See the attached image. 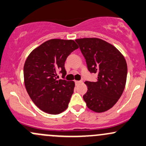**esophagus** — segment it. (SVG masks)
Segmentation results:
<instances>
[{
  "instance_id": "1",
  "label": "esophagus",
  "mask_w": 146,
  "mask_h": 146,
  "mask_svg": "<svg viewBox=\"0 0 146 146\" xmlns=\"http://www.w3.org/2000/svg\"><path fill=\"white\" fill-rule=\"evenodd\" d=\"M74 82H75V84H76V85H78V84H81L82 81H74Z\"/></svg>"
}]
</instances>
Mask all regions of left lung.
Masks as SVG:
<instances>
[{
	"label": "left lung",
	"mask_w": 146,
	"mask_h": 146,
	"mask_svg": "<svg viewBox=\"0 0 146 146\" xmlns=\"http://www.w3.org/2000/svg\"><path fill=\"white\" fill-rule=\"evenodd\" d=\"M85 58L90 73L98 75L96 82L86 81L88 91L83 96L88 108L102 113L112 108L124 91L127 65L114 46L99 38L75 40Z\"/></svg>",
	"instance_id": "obj_1"
}]
</instances>
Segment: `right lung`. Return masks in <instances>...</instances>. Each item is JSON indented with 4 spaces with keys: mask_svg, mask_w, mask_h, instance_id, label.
Here are the masks:
<instances>
[{
    "mask_svg": "<svg viewBox=\"0 0 146 146\" xmlns=\"http://www.w3.org/2000/svg\"><path fill=\"white\" fill-rule=\"evenodd\" d=\"M79 48L74 40L52 39L44 42L28 56L23 76L30 98L39 109L49 114H59L68 106L74 82L59 79L66 75L67 56Z\"/></svg>",
    "mask_w": 146,
    "mask_h": 146,
    "instance_id": "add662e5",
    "label": "right lung"
}]
</instances>
